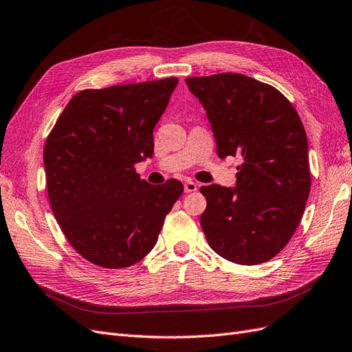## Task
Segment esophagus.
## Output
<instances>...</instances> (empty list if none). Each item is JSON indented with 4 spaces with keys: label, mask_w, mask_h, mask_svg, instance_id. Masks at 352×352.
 I'll list each match as a JSON object with an SVG mask.
<instances>
[{
    "label": "esophagus",
    "mask_w": 352,
    "mask_h": 352,
    "mask_svg": "<svg viewBox=\"0 0 352 352\" xmlns=\"http://www.w3.org/2000/svg\"><path fill=\"white\" fill-rule=\"evenodd\" d=\"M199 188V186L196 183H192V181H187V183L184 184V191L186 192H192L196 191Z\"/></svg>",
    "instance_id": "34e87169"
}]
</instances>
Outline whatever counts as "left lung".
I'll list each match as a JSON object with an SVG mask.
<instances>
[{
	"label": "left lung",
	"mask_w": 352,
	"mask_h": 352,
	"mask_svg": "<svg viewBox=\"0 0 352 352\" xmlns=\"http://www.w3.org/2000/svg\"><path fill=\"white\" fill-rule=\"evenodd\" d=\"M186 83L206 109L218 156L243 160L236 187L200 188L208 201L201 230L230 262L265 263L289 243L310 195L309 142L298 112L276 87L244 74Z\"/></svg>",
	"instance_id": "8db88e82"
}]
</instances>
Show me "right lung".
Listing matches in <instances>:
<instances>
[{"label": "right lung", "instance_id": "right-lung-1", "mask_svg": "<svg viewBox=\"0 0 352 352\" xmlns=\"http://www.w3.org/2000/svg\"><path fill=\"white\" fill-rule=\"evenodd\" d=\"M177 77L85 89L67 104L43 147L48 199L74 250L105 269L151 253L183 195L178 179L152 186L135 164L153 155V129Z\"/></svg>", "mask_w": 352, "mask_h": 352}]
</instances>
